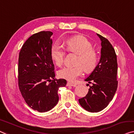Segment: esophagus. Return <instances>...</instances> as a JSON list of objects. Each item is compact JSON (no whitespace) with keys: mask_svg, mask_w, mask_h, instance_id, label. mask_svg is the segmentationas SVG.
Segmentation results:
<instances>
[{"mask_svg":"<svg viewBox=\"0 0 134 134\" xmlns=\"http://www.w3.org/2000/svg\"><path fill=\"white\" fill-rule=\"evenodd\" d=\"M67 87H76V85L73 84V83H71L70 82H67Z\"/></svg>","mask_w":134,"mask_h":134,"instance_id":"obj_1","label":"esophagus"}]
</instances>
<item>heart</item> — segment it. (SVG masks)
<instances>
[{"label":"heart","mask_w":134,"mask_h":134,"mask_svg":"<svg viewBox=\"0 0 134 134\" xmlns=\"http://www.w3.org/2000/svg\"><path fill=\"white\" fill-rule=\"evenodd\" d=\"M67 51L78 55L74 66L63 67L58 70L59 76L67 81L73 82L83 73V69L87 72L93 70L98 63V57L92 49V45L87 40L82 36L69 38L65 41ZM65 55L64 47L56 43L51 49V56L53 61L58 65L63 64Z\"/></svg>","instance_id":"b5f03b06"}]
</instances>
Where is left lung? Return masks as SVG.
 <instances>
[{
    "instance_id": "8db88e82",
    "label": "left lung",
    "mask_w": 134,
    "mask_h": 134,
    "mask_svg": "<svg viewBox=\"0 0 134 134\" xmlns=\"http://www.w3.org/2000/svg\"><path fill=\"white\" fill-rule=\"evenodd\" d=\"M101 41L100 58L94 70L85 79L89 83L88 92L79 99L85 110L97 113L108 105L116 92L117 61L115 50L107 38L97 34Z\"/></svg>"
}]
</instances>
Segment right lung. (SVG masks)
<instances>
[{
  "mask_svg": "<svg viewBox=\"0 0 134 134\" xmlns=\"http://www.w3.org/2000/svg\"><path fill=\"white\" fill-rule=\"evenodd\" d=\"M51 31L31 36L24 43L19 57L18 78L21 95L29 107L40 113L51 110L59 100L58 90L67 81L55 78L51 56Z\"/></svg>",
  "mask_w": 134,
  "mask_h": 134,
  "instance_id": "obj_1",
  "label": "right lung"
}]
</instances>
